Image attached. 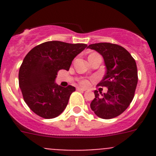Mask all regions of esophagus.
<instances>
[{
    "mask_svg": "<svg viewBox=\"0 0 156 156\" xmlns=\"http://www.w3.org/2000/svg\"><path fill=\"white\" fill-rule=\"evenodd\" d=\"M77 90H81V91H85L86 89L84 88H82V87H77Z\"/></svg>",
    "mask_w": 156,
    "mask_h": 156,
    "instance_id": "34e87169",
    "label": "esophagus"
}]
</instances>
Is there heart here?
Returning <instances> with one entry per match:
<instances>
[{
	"label": "heart",
	"instance_id": "heart-1",
	"mask_svg": "<svg viewBox=\"0 0 156 156\" xmlns=\"http://www.w3.org/2000/svg\"><path fill=\"white\" fill-rule=\"evenodd\" d=\"M80 84L83 85V86H87L89 84V81L87 79H81L80 80Z\"/></svg>",
	"mask_w": 156,
	"mask_h": 156
}]
</instances>
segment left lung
<instances>
[{"label":"left lung","mask_w":156,"mask_h":156,"mask_svg":"<svg viewBox=\"0 0 156 156\" xmlns=\"http://www.w3.org/2000/svg\"><path fill=\"white\" fill-rule=\"evenodd\" d=\"M87 48L103 57L106 73L98 85L108 88L104 94L94 90L90 108L101 119H112L122 113L133 100L138 80L136 62L124 48L114 44L98 43Z\"/></svg>","instance_id":"left-lung-1"}]
</instances>
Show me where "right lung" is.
I'll return each instance as SVG.
<instances>
[{
  "label": "right lung",
  "mask_w": 156,
  "mask_h": 156,
  "mask_svg": "<svg viewBox=\"0 0 156 156\" xmlns=\"http://www.w3.org/2000/svg\"><path fill=\"white\" fill-rule=\"evenodd\" d=\"M87 46L48 41L36 46L26 55L19 69V84L25 102L34 113L52 119L64 111L76 88L58 85L57 73L60 69L68 71L74 58Z\"/></svg>",
  "instance_id": "add662e5"
}]
</instances>
